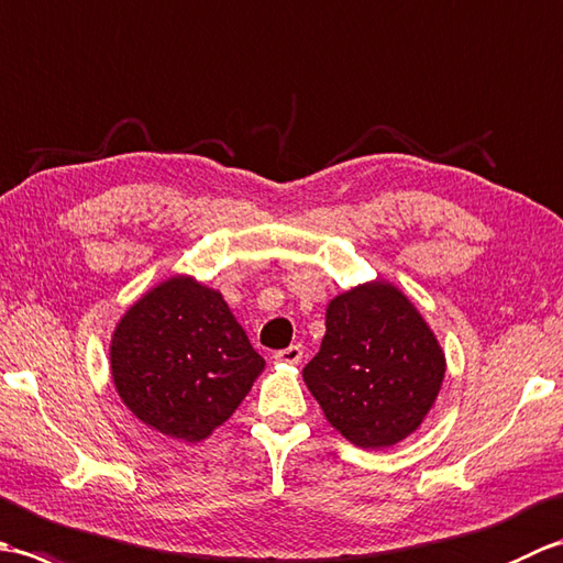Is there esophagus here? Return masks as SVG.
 Masks as SVG:
<instances>
[{
  "label": "esophagus",
  "mask_w": 563,
  "mask_h": 563,
  "mask_svg": "<svg viewBox=\"0 0 563 563\" xmlns=\"http://www.w3.org/2000/svg\"><path fill=\"white\" fill-rule=\"evenodd\" d=\"M275 361L278 363H288V365H297L302 361V345L300 343H295V345H288V349H283V351H275Z\"/></svg>",
  "instance_id": "34e87169"
}]
</instances>
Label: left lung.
<instances>
[{
  "instance_id": "left-lung-1",
  "label": "left lung",
  "mask_w": 563,
  "mask_h": 563,
  "mask_svg": "<svg viewBox=\"0 0 563 563\" xmlns=\"http://www.w3.org/2000/svg\"><path fill=\"white\" fill-rule=\"evenodd\" d=\"M302 377L345 440L391 448L423 423L445 353L406 295L375 280L329 302L324 341Z\"/></svg>"
}]
</instances>
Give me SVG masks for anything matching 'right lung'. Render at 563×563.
<instances>
[{"instance_id": "1", "label": "right lung", "mask_w": 563, "mask_h": 563, "mask_svg": "<svg viewBox=\"0 0 563 563\" xmlns=\"http://www.w3.org/2000/svg\"><path fill=\"white\" fill-rule=\"evenodd\" d=\"M263 365L222 295L186 275L130 307L111 341V375L128 409L186 442L222 426Z\"/></svg>"}]
</instances>
